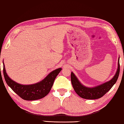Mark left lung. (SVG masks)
<instances>
[{
    "label": "left lung",
    "mask_w": 124,
    "mask_h": 124,
    "mask_svg": "<svg viewBox=\"0 0 124 124\" xmlns=\"http://www.w3.org/2000/svg\"><path fill=\"white\" fill-rule=\"evenodd\" d=\"M120 58V57H119ZM118 58V69L114 77L109 81L102 84L94 88H88L80 83L73 72L71 74V83L75 91L80 97L87 99H96L100 98L107 93L116 83L120 74V63Z\"/></svg>",
    "instance_id": "8db88e82"
}]
</instances>
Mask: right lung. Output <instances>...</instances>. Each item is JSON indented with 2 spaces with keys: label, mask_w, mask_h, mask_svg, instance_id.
Here are the masks:
<instances>
[{
  "label": "right lung",
  "mask_w": 124,
  "mask_h": 124,
  "mask_svg": "<svg viewBox=\"0 0 124 124\" xmlns=\"http://www.w3.org/2000/svg\"><path fill=\"white\" fill-rule=\"evenodd\" d=\"M61 70V68H59L53 71L39 83L25 85L16 83L10 79L7 74L3 62V74L7 84L18 96L26 101L37 100L46 96L49 93L55 78Z\"/></svg>",
  "instance_id": "right-lung-1"
}]
</instances>
